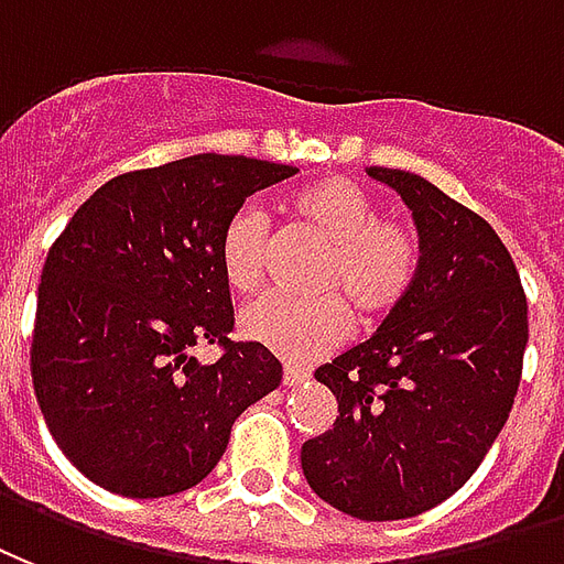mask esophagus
<instances>
[{"label": "esophagus", "instance_id": "1", "mask_svg": "<svg viewBox=\"0 0 564 564\" xmlns=\"http://www.w3.org/2000/svg\"><path fill=\"white\" fill-rule=\"evenodd\" d=\"M303 381H310V372H306V369L291 367V364L282 369V384H285V388H297Z\"/></svg>", "mask_w": 564, "mask_h": 564}]
</instances>
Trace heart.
Listing matches in <instances>:
<instances>
[{
	"label": "heart",
	"mask_w": 564,
	"mask_h": 564,
	"mask_svg": "<svg viewBox=\"0 0 564 564\" xmlns=\"http://www.w3.org/2000/svg\"><path fill=\"white\" fill-rule=\"evenodd\" d=\"M288 213L312 237L327 242L315 291L322 297L297 300L270 294L240 315V333L285 360H315L343 343L351 330V312L360 322H378L400 306L417 279V240L397 219H381L364 188L327 176L291 195ZM221 279L237 294H252L264 282L267 216L242 204L219 237Z\"/></svg>",
	"instance_id": "b5f03b06"
}]
</instances>
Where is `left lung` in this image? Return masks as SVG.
I'll use <instances>...</instances> for the list:
<instances>
[{"mask_svg": "<svg viewBox=\"0 0 564 564\" xmlns=\"http://www.w3.org/2000/svg\"><path fill=\"white\" fill-rule=\"evenodd\" d=\"M367 174L412 209L421 264L367 343L315 369L339 414L300 466L336 511L384 523L430 511L475 475L520 388L529 306L478 213L409 171Z\"/></svg>", "mask_w": 564, "mask_h": 564, "instance_id": "obj_1", "label": "left lung"}]
</instances>
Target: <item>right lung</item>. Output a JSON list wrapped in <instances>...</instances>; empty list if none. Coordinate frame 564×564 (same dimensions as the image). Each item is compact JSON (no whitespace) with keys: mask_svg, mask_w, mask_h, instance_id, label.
<instances>
[{"mask_svg":"<svg viewBox=\"0 0 564 564\" xmlns=\"http://www.w3.org/2000/svg\"><path fill=\"white\" fill-rule=\"evenodd\" d=\"M291 164L200 152L113 176L53 242L39 285L32 384L47 430L86 478L129 499L195 487L234 421L279 388L282 364L231 343L219 237ZM197 341L226 348L216 365Z\"/></svg>","mask_w":564,"mask_h":564,"instance_id":"obj_1","label":"right lung"}]
</instances>
